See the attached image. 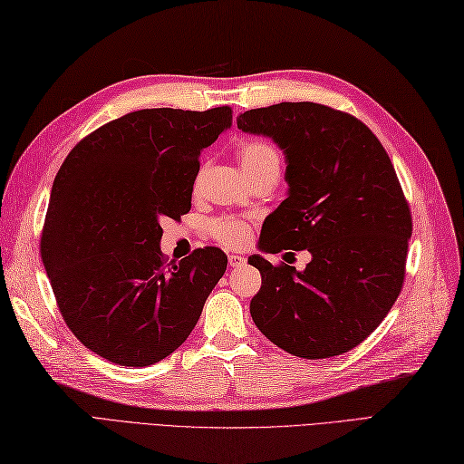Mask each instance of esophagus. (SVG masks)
<instances>
[{"instance_id": "obj_1", "label": "esophagus", "mask_w": 464, "mask_h": 464, "mask_svg": "<svg viewBox=\"0 0 464 464\" xmlns=\"http://www.w3.org/2000/svg\"><path fill=\"white\" fill-rule=\"evenodd\" d=\"M228 264H230V267H240V266L246 264V257L238 256V254H230L228 256Z\"/></svg>"}]
</instances>
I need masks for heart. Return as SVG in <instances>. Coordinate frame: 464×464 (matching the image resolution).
Returning a JSON list of instances; mask_svg holds the SVG:
<instances>
[{
	"mask_svg": "<svg viewBox=\"0 0 464 464\" xmlns=\"http://www.w3.org/2000/svg\"><path fill=\"white\" fill-rule=\"evenodd\" d=\"M240 163L246 175L262 171L266 167H279V153L274 145L266 141H247L240 150ZM210 234L220 244L240 247L250 240V226L240 218H218L210 224Z\"/></svg>",
	"mask_w": 464,
	"mask_h": 464,
	"instance_id": "b5f03b06",
	"label": "heart"
}]
</instances>
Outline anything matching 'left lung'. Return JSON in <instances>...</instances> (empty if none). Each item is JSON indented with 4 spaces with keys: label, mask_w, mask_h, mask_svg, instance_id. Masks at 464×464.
Segmentation results:
<instances>
[{
    "label": "left lung",
    "mask_w": 464,
    "mask_h": 464,
    "mask_svg": "<svg viewBox=\"0 0 464 464\" xmlns=\"http://www.w3.org/2000/svg\"><path fill=\"white\" fill-rule=\"evenodd\" d=\"M236 121L285 155L287 198L266 218L259 250L311 254L303 271L247 257L262 274L252 319L293 356L348 353L374 333L403 285L411 212L390 157L362 121L314 102L247 110Z\"/></svg>",
    "instance_id": "8db88e82"
}]
</instances>
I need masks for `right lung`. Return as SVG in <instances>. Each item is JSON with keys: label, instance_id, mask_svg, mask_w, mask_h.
I'll use <instances>...</instances> for the list:
<instances>
[{"label": "right lung", "instance_id": "obj_1", "mask_svg": "<svg viewBox=\"0 0 464 464\" xmlns=\"http://www.w3.org/2000/svg\"><path fill=\"white\" fill-rule=\"evenodd\" d=\"M230 126L228 106L131 111L61 165L41 257L64 323L98 356L151 366L195 329L228 257L200 247L165 266L161 222L190 210L200 151Z\"/></svg>", "mask_w": 464, "mask_h": 464}]
</instances>
